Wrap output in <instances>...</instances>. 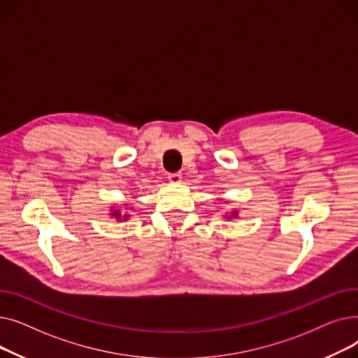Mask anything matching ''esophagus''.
Here are the masks:
<instances>
[{
  "label": "esophagus",
  "mask_w": 358,
  "mask_h": 358,
  "mask_svg": "<svg viewBox=\"0 0 358 358\" xmlns=\"http://www.w3.org/2000/svg\"><path fill=\"white\" fill-rule=\"evenodd\" d=\"M168 181L173 182V184L181 182V174H180V173H171V174H168Z\"/></svg>",
  "instance_id": "esophagus-1"
}]
</instances>
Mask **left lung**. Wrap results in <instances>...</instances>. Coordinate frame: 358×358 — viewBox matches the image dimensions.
I'll return each mask as SVG.
<instances>
[{
    "mask_svg": "<svg viewBox=\"0 0 358 358\" xmlns=\"http://www.w3.org/2000/svg\"><path fill=\"white\" fill-rule=\"evenodd\" d=\"M235 217H238V212L235 209L231 213H224V219H235Z\"/></svg>",
    "mask_w": 358,
    "mask_h": 358,
    "instance_id": "8db88e82",
    "label": "left lung"
}]
</instances>
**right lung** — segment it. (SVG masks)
I'll return each mask as SVG.
<instances>
[{
    "instance_id": "1",
    "label": "right lung",
    "mask_w": 358,
    "mask_h": 358,
    "mask_svg": "<svg viewBox=\"0 0 358 358\" xmlns=\"http://www.w3.org/2000/svg\"><path fill=\"white\" fill-rule=\"evenodd\" d=\"M108 216L115 217L117 222H123V220H127L131 215L127 212V208H124V210L122 208H111Z\"/></svg>"
}]
</instances>
